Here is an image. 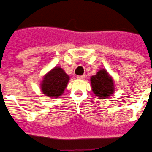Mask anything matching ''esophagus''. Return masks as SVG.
<instances>
[{
    "mask_svg": "<svg viewBox=\"0 0 152 152\" xmlns=\"http://www.w3.org/2000/svg\"><path fill=\"white\" fill-rule=\"evenodd\" d=\"M86 77V75H80V76H77V79H84Z\"/></svg>",
    "mask_w": 152,
    "mask_h": 152,
    "instance_id": "esophagus-1",
    "label": "esophagus"
}]
</instances>
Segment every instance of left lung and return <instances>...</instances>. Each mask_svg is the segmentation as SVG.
Returning a JSON list of instances; mask_svg holds the SVG:
<instances>
[{
    "label": "left lung",
    "mask_w": 152,
    "mask_h": 152,
    "mask_svg": "<svg viewBox=\"0 0 152 152\" xmlns=\"http://www.w3.org/2000/svg\"><path fill=\"white\" fill-rule=\"evenodd\" d=\"M91 85L94 95L99 99H108L116 89L113 77L105 69H100L91 77Z\"/></svg>",
    "instance_id": "8db88e82"
}]
</instances>
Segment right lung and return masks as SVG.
<instances>
[{"label":"right lung","instance_id":"1","mask_svg":"<svg viewBox=\"0 0 152 152\" xmlns=\"http://www.w3.org/2000/svg\"><path fill=\"white\" fill-rule=\"evenodd\" d=\"M69 76L60 66H55L43 76L39 87L44 96L57 99L63 95L67 87Z\"/></svg>","mask_w":152,"mask_h":152}]
</instances>
